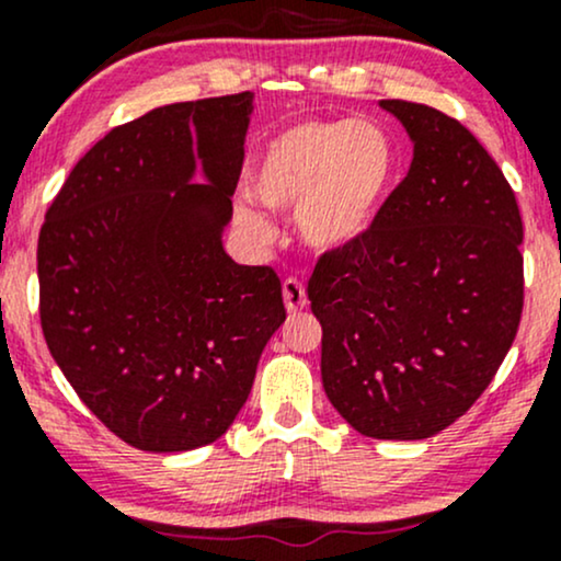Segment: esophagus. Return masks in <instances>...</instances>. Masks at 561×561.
Returning <instances> with one entry per match:
<instances>
[{"label": "esophagus", "mask_w": 561, "mask_h": 561, "mask_svg": "<svg viewBox=\"0 0 561 561\" xmlns=\"http://www.w3.org/2000/svg\"><path fill=\"white\" fill-rule=\"evenodd\" d=\"M282 298H285V306L289 313H298L306 308V287H302L300 279H295V276H287L285 282H282Z\"/></svg>", "instance_id": "1"}]
</instances>
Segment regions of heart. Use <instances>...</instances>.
I'll use <instances>...</instances> for the list:
<instances>
[{"label": "heart", "mask_w": 561, "mask_h": 561, "mask_svg": "<svg viewBox=\"0 0 561 561\" xmlns=\"http://www.w3.org/2000/svg\"><path fill=\"white\" fill-rule=\"evenodd\" d=\"M396 141L375 121H306L268 145L253 176V192L274 210H295L300 240L334 250L366 234L392 182ZM240 224L259 240L272 237L268 218L240 210Z\"/></svg>", "instance_id": "b5f03b06"}]
</instances>
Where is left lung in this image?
Returning a JSON list of instances; mask_svg holds the SVG:
<instances>
[{
    "label": "left lung",
    "instance_id": "left-lung-1",
    "mask_svg": "<svg viewBox=\"0 0 561 561\" xmlns=\"http://www.w3.org/2000/svg\"><path fill=\"white\" fill-rule=\"evenodd\" d=\"M379 105L414 160L366 234L317 261L308 300L340 416L377 440H424L472 409L517 337L523 216L459 121L420 102Z\"/></svg>",
    "mask_w": 561,
    "mask_h": 561
}]
</instances>
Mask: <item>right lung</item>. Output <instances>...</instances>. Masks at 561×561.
<instances>
[{
    "label": "right lung",
    "mask_w": 561,
    "mask_h": 561,
    "mask_svg": "<svg viewBox=\"0 0 561 561\" xmlns=\"http://www.w3.org/2000/svg\"><path fill=\"white\" fill-rule=\"evenodd\" d=\"M253 92L156 107L83 156L38 231V317L87 409L156 454L208 446L285 321L282 282L240 266L221 231ZM205 183H192L196 163Z\"/></svg>",
    "instance_id": "1"
}]
</instances>
